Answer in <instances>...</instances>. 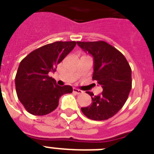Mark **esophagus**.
Segmentation results:
<instances>
[{"mask_svg":"<svg viewBox=\"0 0 154 154\" xmlns=\"http://www.w3.org/2000/svg\"><path fill=\"white\" fill-rule=\"evenodd\" d=\"M73 92L76 93V94H77V95H81V94H83L84 91H81V90H80V89H77V88H73Z\"/></svg>","mask_w":154,"mask_h":154,"instance_id":"34e87169","label":"esophagus"}]
</instances>
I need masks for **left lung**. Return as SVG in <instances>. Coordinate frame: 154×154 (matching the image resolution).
<instances>
[{
    "instance_id": "obj_1",
    "label": "left lung",
    "mask_w": 154,
    "mask_h": 154,
    "mask_svg": "<svg viewBox=\"0 0 154 154\" xmlns=\"http://www.w3.org/2000/svg\"><path fill=\"white\" fill-rule=\"evenodd\" d=\"M77 45L92 55V79L103 87V92L91 97V105L82 107V113L94 121H104L114 116L125 105L131 89V69L121 52L105 41L82 42Z\"/></svg>"
}]
</instances>
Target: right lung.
Segmentation results:
<instances>
[{"label":"right lung","mask_w":154,"mask_h":154,"mask_svg":"<svg viewBox=\"0 0 154 154\" xmlns=\"http://www.w3.org/2000/svg\"><path fill=\"white\" fill-rule=\"evenodd\" d=\"M75 41H56L44 45L26 56L20 63L15 76V89L19 101L29 113L44 116L55 110L59 98L71 93L69 85L59 86L50 72L76 45Z\"/></svg>","instance_id":"add662e5"}]
</instances>
